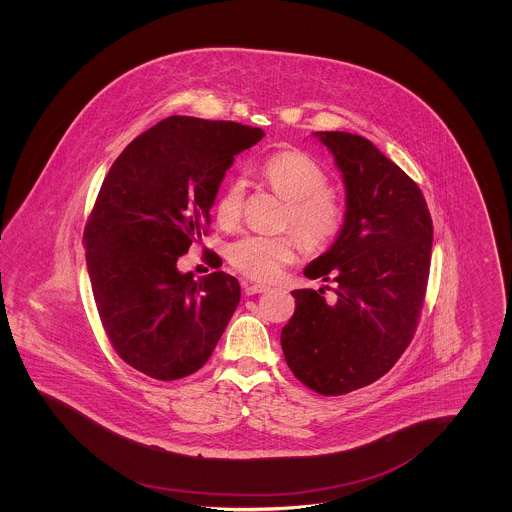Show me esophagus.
<instances>
[{
  "instance_id": "obj_1",
  "label": "esophagus",
  "mask_w": 512,
  "mask_h": 512,
  "mask_svg": "<svg viewBox=\"0 0 512 512\" xmlns=\"http://www.w3.org/2000/svg\"><path fill=\"white\" fill-rule=\"evenodd\" d=\"M244 290L247 295H257V293L268 292L267 286H263V284H245Z\"/></svg>"
}]
</instances>
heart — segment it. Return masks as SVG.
<instances>
[{
	"mask_svg": "<svg viewBox=\"0 0 512 512\" xmlns=\"http://www.w3.org/2000/svg\"><path fill=\"white\" fill-rule=\"evenodd\" d=\"M259 174L272 192L286 199L282 226L293 228L300 238L292 232L276 236L249 234L228 247V261L245 278L270 282L295 259L299 240L309 251H320L334 244L345 226V207L338 195L328 190L324 169L299 149L270 155ZM244 201V180H228L215 201V213L222 226L230 228L238 224Z\"/></svg>",
	"mask_w": 512,
	"mask_h": 512,
	"instance_id": "1",
	"label": "heart"
}]
</instances>
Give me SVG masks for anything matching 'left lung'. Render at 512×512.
Returning a JSON list of instances; mask_svg holds the SVG:
<instances>
[{"label":"left lung","mask_w":512,"mask_h":512,"mask_svg":"<svg viewBox=\"0 0 512 512\" xmlns=\"http://www.w3.org/2000/svg\"><path fill=\"white\" fill-rule=\"evenodd\" d=\"M338 165L345 226L332 247L305 268L324 290H293L295 313L282 328L293 376L320 395H343L382 378L413 340L426 297L434 224L426 199L370 140L317 132ZM328 288V286H326Z\"/></svg>","instance_id":"left-lung-1"}]
</instances>
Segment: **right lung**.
Here are the masks:
<instances>
[{
  "label": "right lung",
  "instance_id": "add662e5",
  "mask_svg": "<svg viewBox=\"0 0 512 512\" xmlns=\"http://www.w3.org/2000/svg\"><path fill=\"white\" fill-rule=\"evenodd\" d=\"M265 132L172 115L132 140L107 172L84 228L99 318L126 365L171 382L205 365L240 303L217 270L195 280L176 263L207 234L234 157ZM213 268L222 265L211 253Z\"/></svg>",
  "mask_w": 512,
  "mask_h": 512
}]
</instances>
